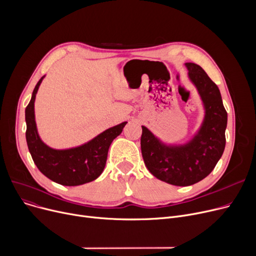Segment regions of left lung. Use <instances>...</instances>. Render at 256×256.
Wrapping results in <instances>:
<instances>
[{
    "mask_svg": "<svg viewBox=\"0 0 256 256\" xmlns=\"http://www.w3.org/2000/svg\"><path fill=\"white\" fill-rule=\"evenodd\" d=\"M188 76L204 108V118L193 138L184 144H166L142 126L141 152L154 176L174 186H191L212 171L225 148L227 112L221 93L206 72L195 63H186Z\"/></svg>",
    "mask_w": 256,
    "mask_h": 256,
    "instance_id": "obj_1",
    "label": "left lung"
}]
</instances>
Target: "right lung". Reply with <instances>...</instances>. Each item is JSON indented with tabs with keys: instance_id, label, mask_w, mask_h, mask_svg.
Returning <instances> with one entry per match:
<instances>
[{
	"instance_id": "1",
	"label": "right lung",
	"mask_w": 256,
	"mask_h": 256,
	"mask_svg": "<svg viewBox=\"0 0 256 256\" xmlns=\"http://www.w3.org/2000/svg\"><path fill=\"white\" fill-rule=\"evenodd\" d=\"M44 76L36 84L26 108V139L29 152L39 171L50 180L62 186H80L96 180L106 166L108 150L113 140L122 132L126 121L106 130L87 143L67 150H55L40 139L34 102Z\"/></svg>"
}]
</instances>
